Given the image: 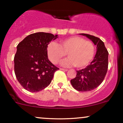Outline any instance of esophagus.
<instances>
[{
  "mask_svg": "<svg viewBox=\"0 0 123 123\" xmlns=\"http://www.w3.org/2000/svg\"><path fill=\"white\" fill-rule=\"evenodd\" d=\"M60 69L61 70H63V71H65V72H66V71H68V69H63V68H60Z\"/></svg>",
  "mask_w": 123,
  "mask_h": 123,
  "instance_id": "1",
  "label": "esophagus"
}]
</instances>
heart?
I'll list each match as a JSON object with an SVG mask.
<instances>
[{"instance_id": "1", "label": "heart", "mask_w": 123, "mask_h": 123, "mask_svg": "<svg viewBox=\"0 0 123 123\" xmlns=\"http://www.w3.org/2000/svg\"><path fill=\"white\" fill-rule=\"evenodd\" d=\"M47 51L49 58L54 64L60 62L67 53L69 58L63 61L62 65L83 68L92 61L95 49L90 41L79 36H72L61 40L60 44L51 42L48 45Z\"/></svg>"}]
</instances>
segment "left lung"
Masks as SVG:
<instances>
[{"label":"left lung","instance_id":"1","mask_svg":"<svg viewBox=\"0 0 123 123\" xmlns=\"http://www.w3.org/2000/svg\"><path fill=\"white\" fill-rule=\"evenodd\" d=\"M91 40L97 46L94 60L86 68L77 70L75 78L70 80L72 86L79 91H90L98 87L105 78L108 68V51L99 38L92 35L80 33Z\"/></svg>","mask_w":123,"mask_h":123}]
</instances>
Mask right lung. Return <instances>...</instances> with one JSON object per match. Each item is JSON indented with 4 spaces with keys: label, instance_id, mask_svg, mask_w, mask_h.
I'll return each mask as SVG.
<instances>
[{
    "label": "right lung",
    "instance_id": "right-lung-1",
    "mask_svg": "<svg viewBox=\"0 0 123 123\" xmlns=\"http://www.w3.org/2000/svg\"><path fill=\"white\" fill-rule=\"evenodd\" d=\"M58 35L37 32L18 44L14 56V72L18 82L28 91L39 92L51 82L59 68L48 59L47 46Z\"/></svg>",
    "mask_w": 123,
    "mask_h": 123
}]
</instances>
